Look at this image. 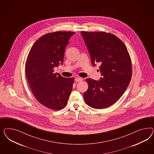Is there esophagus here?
Listing matches in <instances>:
<instances>
[{
    "label": "esophagus",
    "mask_w": 154,
    "mask_h": 154,
    "mask_svg": "<svg viewBox=\"0 0 154 154\" xmlns=\"http://www.w3.org/2000/svg\"><path fill=\"white\" fill-rule=\"evenodd\" d=\"M82 78H80V77H76L75 79V81L77 82H81L82 81Z\"/></svg>",
    "instance_id": "esophagus-1"
}]
</instances>
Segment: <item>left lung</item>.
Segmentation results:
<instances>
[{"instance_id": "obj_1", "label": "left lung", "mask_w": 154, "mask_h": 154, "mask_svg": "<svg viewBox=\"0 0 154 154\" xmlns=\"http://www.w3.org/2000/svg\"><path fill=\"white\" fill-rule=\"evenodd\" d=\"M91 64L99 63L102 77L98 81L87 79L89 87L84 93L91 107L103 109L113 105L127 89L132 75L131 56L125 44L111 33L82 31Z\"/></svg>"}]
</instances>
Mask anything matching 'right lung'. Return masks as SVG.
Here are the masks:
<instances>
[{
  "label": "right lung",
  "instance_id": "add662e5",
  "mask_svg": "<svg viewBox=\"0 0 154 154\" xmlns=\"http://www.w3.org/2000/svg\"><path fill=\"white\" fill-rule=\"evenodd\" d=\"M75 32H55L39 38L32 47L25 63V73L34 97L53 110L65 107L73 89L74 78L54 73L62 64L66 46Z\"/></svg>",
  "mask_w": 154,
  "mask_h": 154
}]
</instances>
